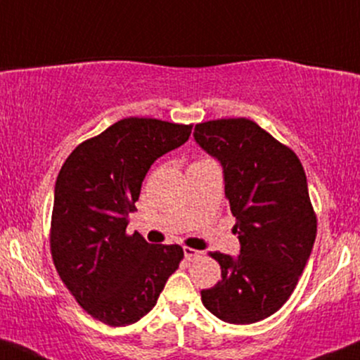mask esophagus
<instances>
[{"label": "esophagus", "mask_w": 360, "mask_h": 360, "mask_svg": "<svg viewBox=\"0 0 360 360\" xmlns=\"http://www.w3.org/2000/svg\"><path fill=\"white\" fill-rule=\"evenodd\" d=\"M184 257L188 262H194V259L201 258L202 253L199 250H194V248H184Z\"/></svg>", "instance_id": "obj_1"}]
</instances>
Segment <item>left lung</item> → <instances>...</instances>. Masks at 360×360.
<instances>
[{
  "label": "left lung",
  "instance_id": "8db88e82",
  "mask_svg": "<svg viewBox=\"0 0 360 360\" xmlns=\"http://www.w3.org/2000/svg\"><path fill=\"white\" fill-rule=\"evenodd\" d=\"M194 141L221 164L236 218L240 255L214 251L221 280L201 290L202 304L228 323H255L280 309L309 262L317 219L302 162L248 119L198 124Z\"/></svg>",
  "mask_w": 360,
  "mask_h": 360
}]
</instances>
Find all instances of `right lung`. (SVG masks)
<instances>
[{
    "mask_svg": "<svg viewBox=\"0 0 360 360\" xmlns=\"http://www.w3.org/2000/svg\"><path fill=\"white\" fill-rule=\"evenodd\" d=\"M191 129L129 117L82 142L60 169L51 257L82 309L107 326H131L149 314L184 257L179 245H150L125 228L147 171Z\"/></svg>",
    "mask_w": 360,
    "mask_h": 360,
    "instance_id": "add662e5",
    "label": "right lung"
}]
</instances>
